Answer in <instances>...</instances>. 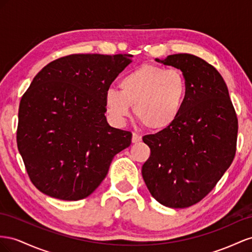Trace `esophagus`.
Here are the masks:
<instances>
[{"instance_id": "esophagus-1", "label": "esophagus", "mask_w": 252, "mask_h": 252, "mask_svg": "<svg viewBox=\"0 0 252 252\" xmlns=\"http://www.w3.org/2000/svg\"><path fill=\"white\" fill-rule=\"evenodd\" d=\"M141 139H142V137H141V136H140L139 134L133 133V135H132V142H133V143L139 142V141H141Z\"/></svg>"}]
</instances>
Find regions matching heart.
<instances>
[{
	"instance_id": "b5f03b06",
	"label": "heart",
	"mask_w": 252,
	"mask_h": 252,
	"mask_svg": "<svg viewBox=\"0 0 252 252\" xmlns=\"http://www.w3.org/2000/svg\"><path fill=\"white\" fill-rule=\"evenodd\" d=\"M119 89L105 93L106 112L116 124H124L131 107L150 130L164 131L181 116L188 85L183 71L155 64H142L119 81Z\"/></svg>"
}]
</instances>
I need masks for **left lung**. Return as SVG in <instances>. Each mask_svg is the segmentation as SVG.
<instances>
[{"mask_svg": "<svg viewBox=\"0 0 252 252\" xmlns=\"http://www.w3.org/2000/svg\"><path fill=\"white\" fill-rule=\"evenodd\" d=\"M155 61L181 69L188 94L173 126L142 138L151 155L141 173L158 203L187 208L202 200L232 163L238 118L224 79L211 64L190 54Z\"/></svg>", "mask_w": 252, "mask_h": 252, "instance_id": "8db88e82", "label": "left lung"}]
</instances>
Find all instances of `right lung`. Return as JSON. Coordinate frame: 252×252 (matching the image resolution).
<instances>
[{"mask_svg":"<svg viewBox=\"0 0 252 252\" xmlns=\"http://www.w3.org/2000/svg\"><path fill=\"white\" fill-rule=\"evenodd\" d=\"M132 55L78 54L47 64L21 99L17 143L35 188L50 197H88L131 132L106 121L104 97Z\"/></svg>","mask_w":252,"mask_h":252,"instance_id":"right-lung-1","label":"right lung"}]
</instances>
